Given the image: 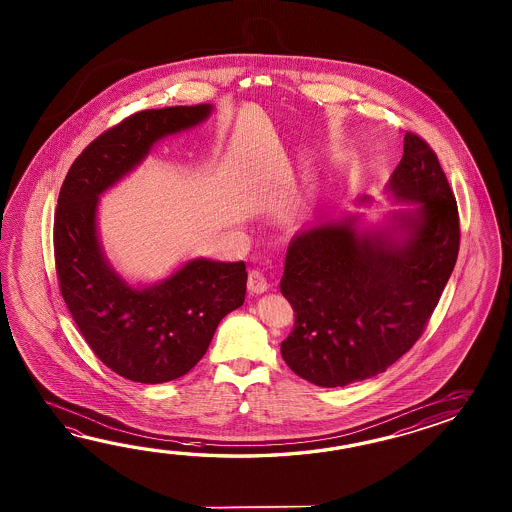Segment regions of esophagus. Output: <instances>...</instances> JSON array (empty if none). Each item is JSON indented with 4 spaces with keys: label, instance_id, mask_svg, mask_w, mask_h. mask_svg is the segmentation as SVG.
<instances>
[{
    "label": "esophagus",
    "instance_id": "obj_1",
    "mask_svg": "<svg viewBox=\"0 0 512 512\" xmlns=\"http://www.w3.org/2000/svg\"><path fill=\"white\" fill-rule=\"evenodd\" d=\"M269 287H271V283H269L267 276L263 272L258 271V269H252L249 272V291L251 293H265Z\"/></svg>",
    "mask_w": 512,
    "mask_h": 512
}]
</instances>
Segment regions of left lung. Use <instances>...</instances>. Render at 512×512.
<instances>
[{"label":"left lung","mask_w":512,"mask_h":512,"mask_svg":"<svg viewBox=\"0 0 512 512\" xmlns=\"http://www.w3.org/2000/svg\"><path fill=\"white\" fill-rule=\"evenodd\" d=\"M388 190L419 203L399 214L406 238L362 232L355 219L298 234L280 289L294 309L282 342L287 366L324 388L366 381L390 368L425 333L459 252L456 197L430 144L414 131ZM397 218V216H395Z\"/></svg>","instance_id":"left-lung-1"}]
</instances>
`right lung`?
Returning a JSON list of instances; mask_svg holds the SVG:
<instances>
[{"instance_id":"right-lung-1","label":"right lung","mask_w":512,"mask_h":512,"mask_svg":"<svg viewBox=\"0 0 512 512\" xmlns=\"http://www.w3.org/2000/svg\"><path fill=\"white\" fill-rule=\"evenodd\" d=\"M210 111L199 104L133 113L87 144L60 188L53 229L60 293L87 346L128 381L183 377L207 353L223 316L245 302V261L192 260L159 285L133 289L109 269L97 240L98 196L141 163L153 142Z\"/></svg>"}]
</instances>
